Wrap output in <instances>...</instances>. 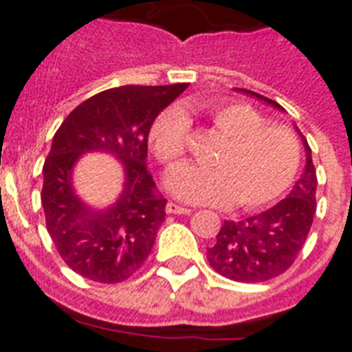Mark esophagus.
Instances as JSON below:
<instances>
[{
  "instance_id": "obj_1",
  "label": "esophagus",
  "mask_w": 352,
  "mask_h": 352,
  "mask_svg": "<svg viewBox=\"0 0 352 352\" xmlns=\"http://www.w3.org/2000/svg\"><path fill=\"white\" fill-rule=\"evenodd\" d=\"M166 212L168 214H177V215H188L192 210L190 208H184V206H179L175 203H168L166 204Z\"/></svg>"
}]
</instances>
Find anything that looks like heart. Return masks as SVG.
Here are the masks:
<instances>
[{"mask_svg":"<svg viewBox=\"0 0 352 352\" xmlns=\"http://www.w3.org/2000/svg\"><path fill=\"white\" fill-rule=\"evenodd\" d=\"M210 120L226 142L215 153L214 170L179 166L166 177L175 197L195 204L226 206L235 199L243 208L272 203L292 184L300 164V146L287 127L268 126L250 106L241 102L212 104ZM190 122L171 107L160 113L149 129L157 159L175 164L186 149Z\"/></svg>","mask_w":352,"mask_h":352,"instance_id":"1","label":"heart"}]
</instances>
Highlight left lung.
<instances>
[{
    "label": "left lung",
    "mask_w": 352,
    "mask_h": 352,
    "mask_svg": "<svg viewBox=\"0 0 352 352\" xmlns=\"http://www.w3.org/2000/svg\"><path fill=\"white\" fill-rule=\"evenodd\" d=\"M234 89L285 111L278 102L254 91ZM294 129L305 148V170L289 195L261 214L243 221H225L215 245L206 248L210 267L225 278L241 283H259L276 278L294 263L305 245L316 212L318 179L307 138L296 124Z\"/></svg>",
    "instance_id": "8db88e82"
}]
</instances>
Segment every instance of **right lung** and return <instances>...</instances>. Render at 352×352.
<instances>
[{
	"instance_id": "obj_1",
	"label": "right lung",
	"mask_w": 352,
	"mask_h": 352,
	"mask_svg": "<svg viewBox=\"0 0 352 352\" xmlns=\"http://www.w3.org/2000/svg\"><path fill=\"white\" fill-rule=\"evenodd\" d=\"M188 84L122 85L69 113L43 164L41 206L47 230L67 267L98 283H120L142 267L166 215L146 168L155 118ZM85 153L115 156L124 184L111 205L95 209L79 197L72 173Z\"/></svg>"
}]
</instances>
